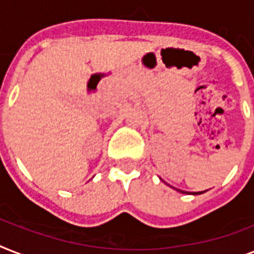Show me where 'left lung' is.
Listing matches in <instances>:
<instances>
[{"instance_id":"left-lung-1","label":"left lung","mask_w":254,"mask_h":254,"mask_svg":"<svg viewBox=\"0 0 254 254\" xmlns=\"http://www.w3.org/2000/svg\"><path fill=\"white\" fill-rule=\"evenodd\" d=\"M178 191H179V192H182V193H189V192H187V191H182V190H178ZM203 192H204V191H200V192L193 193V195H199V193H203Z\"/></svg>"}]
</instances>
